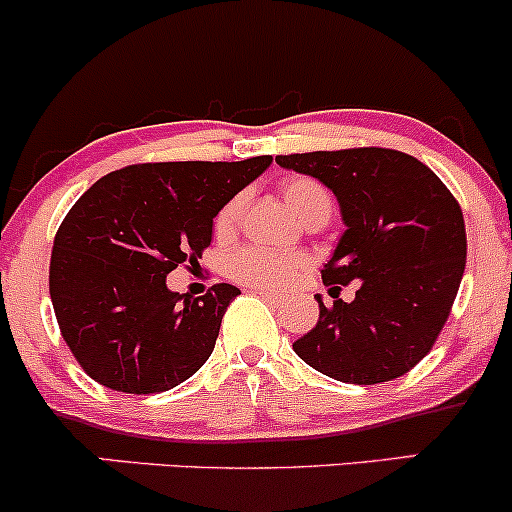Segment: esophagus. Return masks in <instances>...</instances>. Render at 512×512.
<instances>
[{"instance_id": "esophagus-1", "label": "esophagus", "mask_w": 512, "mask_h": 512, "mask_svg": "<svg viewBox=\"0 0 512 512\" xmlns=\"http://www.w3.org/2000/svg\"><path fill=\"white\" fill-rule=\"evenodd\" d=\"M256 295H261L263 300H268V302H280V295H275V292H271V290H256Z\"/></svg>"}]
</instances>
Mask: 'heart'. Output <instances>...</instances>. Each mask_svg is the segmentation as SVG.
Returning <instances> with one entry per match:
<instances>
[{"mask_svg": "<svg viewBox=\"0 0 512 512\" xmlns=\"http://www.w3.org/2000/svg\"><path fill=\"white\" fill-rule=\"evenodd\" d=\"M280 193H283L285 205L290 208L292 215H297L300 220L309 210L319 208V205H329L331 208V198L326 188L319 181L309 179V176H290V179L280 183ZM244 205L246 195L237 193L217 210L215 222H212L217 237L227 239L237 232ZM302 263V256H283L258 249V246H246V249L237 251V254L229 258L227 266L232 278H237L239 283L254 287H283L285 283H290V278Z\"/></svg>", "mask_w": 512, "mask_h": 512, "instance_id": "1", "label": "heart"}]
</instances>
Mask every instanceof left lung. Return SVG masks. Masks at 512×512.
<instances>
[{"instance_id": "1", "label": "left lung", "mask_w": 512, "mask_h": 512, "mask_svg": "<svg viewBox=\"0 0 512 512\" xmlns=\"http://www.w3.org/2000/svg\"><path fill=\"white\" fill-rule=\"evenodd\" d=\"M283 169L331 188L346 232L321 271L338 297L319 302V321L292 343L321 375L380 384L406 375L430 353L450 317L467 263L462 208L426 164L384 147L280 154Z\"/></svg>"}]
</instances>
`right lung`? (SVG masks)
I'll use <instances>...</instances> for the list:
<instances>
[{
  "label": "right lung",
  "instance_id": "1",
  "mask_svg": "<svg viewBox=\"0 0 512 512\" xmlns=\"http://www.w3.org/2000/svg\"><path fill=\"white\" fill-rule=\"evenodd\" d=\"M273 157L157 162L111 171L86 191L55 234L50 300L62 338L91 380L125 394H157L210 358L239 287L203 297L166 287L212 241L217 210Z\"/></svg>",
  "mask_w": 512,
  "mask_h": 512
}]
</instances>
